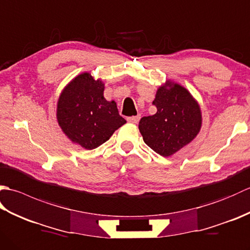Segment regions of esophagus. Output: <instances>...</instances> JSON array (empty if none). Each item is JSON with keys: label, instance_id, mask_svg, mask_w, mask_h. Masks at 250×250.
<instances>
[{"label": "esophagus", "instance_id": "34e87169", "mask_svg": "<svg viewBox=\"0 0 250 250\" xmlns=\"http://www.w3.org/2000/svg\"><path fill=\"white\" fill-rule=\"evenodd\" d=\"M140 119H141V116L140 115L139 116L128 117V118H126V120H128L129 122H131V124H137V122L140 121Z\"/></svg>", "mask_w": 250, "mask_h": 250}]
</instances>
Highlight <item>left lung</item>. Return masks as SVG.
<instances>
[{
	"instance_id": "8db88e82",
	"label": "left lung",
	"mask_w": 250,
	"mask_h": 250,
	"mask_svg": "<svg viewBox=\"0 0 250 250\" xmlns=\"http://www.w3.org/2000/svg\"><path fill=\"white\" fill-rule=\"evenodd\" d=\"M152 104L157 113L143 117L139 129L147 146L159 155L168 157L199 133L201 110L187 89L169 82L158 89Z\"/></svg>"
}]
</instances>
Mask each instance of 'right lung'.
<instances>
[{"label": "right lung", "instance_id": "add662e5", "mask_svg": "<svg viewBox=\"0 0 250 250\" xmlns=\"http://www.w3.org/2000/svg\"><path fill=\"white\" fill-rule=\"evenodd\" d=\"M104 83L83 73L67 84L58 101L57 119L68 139L86 149L109 140L125 124L117 105L103 97Z\"/></svg>", "mask_w": 250, "mask_h": 250}]
</instances>
